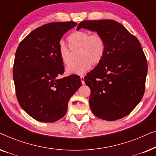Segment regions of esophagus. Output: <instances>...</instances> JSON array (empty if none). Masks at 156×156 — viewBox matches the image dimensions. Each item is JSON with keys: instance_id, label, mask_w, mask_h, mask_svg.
<instances>
[{"instance_id": "1", "label": "esophagus", "mask_w": 156, "mask_h": 156, "mask_svg": "<svg viewBox=\"0 0 156 156\" xmlns=\"http://www.w3.org/2000/svg\"><path fill=\"white\" fill-rule=\"evenodd\" d=\"M80 79H81V82H82V84H84V75H81Z\"/></svg>"}]
</instances>
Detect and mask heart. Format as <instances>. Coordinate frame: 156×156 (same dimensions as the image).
Returning a JSON list of instances; mask_svg holds the SVG:
<instances>
[{
    "label": "heart",
    "instance_id": "heart-1",
    "mask_svg": "<svg viewBox=\"0 0 156 156\" xmlns=\"http://www.w3.org/2000/svg\"><path fill=\"white\" fill-rule=\"evenodd\" d=\"M72 50L80 49V60L67 68V74H81L90 69L91 65H97L104 58L106 46L103 37L99 34H91L86 30L74 32L68 37ZM59 55L64 65L69 66L73 62L72 50L65 44L59 45Z\"/></svg>",
    "mask_w": 156,
    "mask_h": 156
}]
</instances>
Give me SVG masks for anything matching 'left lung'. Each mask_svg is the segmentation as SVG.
I'll return each mask as SVG.
<instances>
[{
    "mask_svg": "<svg viewBox=\"0 0 156 156\" xmlns=\"http://www.w3.org/2000/svg\"><path fill=\"white\" fill-rule=\"evenodd\" d=\"M88 29L103 37L104 58L84 77L90 88L89 106L98 118L116 121L129 114L142 99L148 71L141 44L116 21L86 20L76 30Z\"/></svg>",
    "mask_w": 156,
    "mask_h": 156,
    "instance_id": "8db88e82",
    "label": "left lung"
}]
</instances>
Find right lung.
Here are the masks:
<instances>
[{
    "label": "right lung",
    "instance_id": "1",
    "mask_svg": "<svg viewBox=\"0 0 156 156\" xmlns=\"http://www.w3.org/2000/svg\"><path fill=\"white\" fill-rule=\"evenodd\" d=\"M77 23H50L32 31L17 48L13 80L18 103L35 120L52 123L67 113L68 101L82 85L76 74L62 79V37Z\"/></svg>",
    "mask_w": 156,
    "mask_h": 156
}]
</instances>
